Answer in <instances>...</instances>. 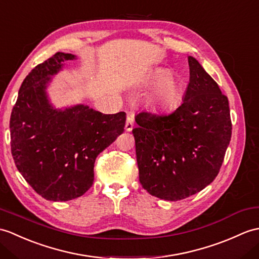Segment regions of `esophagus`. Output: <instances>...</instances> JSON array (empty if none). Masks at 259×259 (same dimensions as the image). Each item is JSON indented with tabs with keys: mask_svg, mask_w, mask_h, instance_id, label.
I'll use <instances>...</instances> for the list:
<instances>
[{
	"mask_svg": "<svg viewBox=\"0 0 259 259\" xmlns=\"http://www.w3.org/2000/svg\"><path fill=\"white\" fill-rule=\"evenodd\" d=\"M132 128H134V118H132L131 116H128L127 121H125L124 129H125V131H131Z\"/></svg>",
	"mask_w": 259,
	"mask_h": 259,
	"instance_id": "1",
	"label": "esophagus"
}]
</instances>
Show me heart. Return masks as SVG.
Masks as SVG:
<instances>
[{
    "mask_svg": "<svg viewBox=\"0 0 259 259\" xmlns=\"http://www.w3.org/2000/svg\"><path fill=\"white\" fill-rule=\"evenodd\" d=\"M173 74L167 69H159L153 74L151 80L154 85H160L154 92L153 100L160 108H169L180 97V87L176 81H172Z\"/></svg>",
    "mask_w": 259,
    "mask_h": 259,
    "instance_id": "obj_1",
    "label": "heart"
}]
</instances>
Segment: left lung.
Returning <instances> with one entry per match:
<instances>
[{"label":"left lung","mask_w":259,"mask_h":259,"mask_svg":"<svg viewBox=\"0 0 259 259\" xmlns=\"http://www.w3.org/2000/svg\"><path fill=\"white\" fill-rule=\"evenodd\" d=\"M183 102L164 115L142 111L132 130L139 181L150 194L180 201L218 177L232 137L228 99L196 59L189 56Z\"/></svg>","instance_id":"1"}]
</instances>
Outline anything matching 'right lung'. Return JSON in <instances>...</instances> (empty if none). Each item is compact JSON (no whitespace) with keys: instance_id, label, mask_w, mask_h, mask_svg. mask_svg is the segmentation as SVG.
I'll use <instances>...</instances> for the list:
<instances>
[{"instance_id":"1","label":"right lung","mask_w":259,"mask_h":259,"mask_svg":"<svg viewBox=\"0 0 259 259\" xmlns=\"http://www.w3.org/2000/svg\"><path fill=\"white\" fill-rule=\"evenodd\" d=\"M75 55L58 52L32 69L10 119L11 151L17 170L48 201L81 196L94 182L97 155L123 132L125 112L104 115L88 106L55 109L46 94L51 76Z\"/></svg>"}]
</instances>
